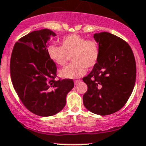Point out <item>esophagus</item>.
<instances>
[{"instance_id": "1", "label": "esophagus", "mask_w": 146, "mask_h": 146, "mask_svg": "<svg viewBox=\"0 0 146 146\" xmlns=\"http://www.w3.org/2000/svg\"><path fill=\"white\" fill-rule=\"evenodd\" d=\"M81 82L80 80H74V84L77 85V84H78V83H79V82Z\"/></svg>"}]
</instances>
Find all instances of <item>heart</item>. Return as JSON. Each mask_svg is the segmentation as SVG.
<instances>
[{"label": "heart", "instance_id": "b5f03b06", "mask_svg": "<svg viewBox=\"0 0 146 146\" xmlns=\"http://www.w3.org/2000/svg\"><path fill=\"white\" fill-rule=\"evenodd\" d=\"M49 57L55 64L64 66L69 56L70 65L60 69L59 74L64 78L75 79L86 73V68L91 69L99 58V47L95 40H87L77 34L65 36L61 40V46L51 44L47 47Z\"/></svg>", "mask_w": 146, "mask_h": 146}]
</instances>
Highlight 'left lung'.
I'll return each instance as SVG.
<instances>
[{
	"label": "left lung",
	"mask_w": 146,
	"mask_h": 146,
	"mask_svg": "<svg viewBox=\"0 0 146 146\" xmlns=\"http://www.w3.org/2000/svg\"><path fill=\"white\" fill-rule=\"evenodd\" d=\"M99 44L96 64L82 80L88 86L83 104L91 113L113 114L123 108L135 87L136 63L129 45L108 32L95 33Z\"/></svg>",
	"instance_id": "obj_1"
}]
</instances>
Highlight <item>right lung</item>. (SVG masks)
<instances>
[{"mask_svg": "<svg viewBox=\"0 0 146 146\" xmlns=\"http://www.w3.org/2000/svg\"><path fill=\"white\" fill-rule=\"evenodd\" d=\"M55 36L49 29L31 32L16 42L10 60L11 82L18 96L28 110L42 117L61 111L74 86L71 79L55 80L57 67L47 47Z\"/></svg>", "mask_w": 146, "mask_h": 146, "instance_id": "1", "label": "right lung"}]
</instances>
